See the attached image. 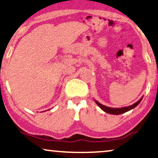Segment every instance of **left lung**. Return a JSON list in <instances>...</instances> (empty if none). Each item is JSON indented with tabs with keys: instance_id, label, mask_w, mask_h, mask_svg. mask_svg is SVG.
<instances>
[{
	"instance_id": "left-lung-1",
	"label": "left lung",
	"mask_w": 158,
	"mask_h": 158,
	"mask_svg": "<svg viewBox=\"0 0 158 158\" xmlns=\"http://www.w3.org/2000/svg\"><path fill=\"white\" fill-rule=\"evenodd\" d=\"M142 98H143V97H142V98H140L139 100L137 101V102L135 103L132 105L129 106H126V107H122V108H111V107L106 106L101 104V103H99L98 101H97L96 100H95V102L96 103V104L98 105L103 111L106 112V113L110 114H114V115H118V114H124V113H125V112L129 111L131 109H135V108L139 104L140 102H141Z\"/></svg>"
}]
</instances>
